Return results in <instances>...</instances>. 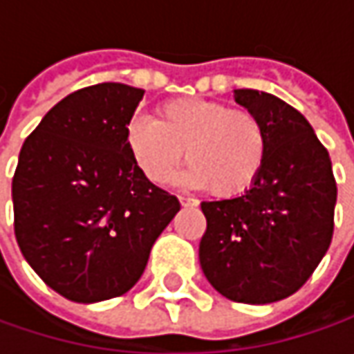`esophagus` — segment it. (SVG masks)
<instances>
[{
  "label": "esophagus",
  "instance_id": "1",
  "mask_svg": "<svg viewBox=\"0 0 354 354\" xmlns=\"http://www.w3.org/2000/svg\"><path fill=\"white\" fill-rule=\"evenodd\" d=\"M179 203L183 205V207H195L197 205V198H191V197H179Z\"/></svg>",
  "mask_w": 354,
  "mask_h": 354
}]
</instances>
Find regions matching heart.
Returning a JSON list of instances; mask_svg holds the SVG:
<instances>
[{"label":"heart","instance_id":"b5f03b06","mask_svg":"<svg viewBox=\"0 0 354 354\" xmlns=\"http://www.w3.org/2000/svg\"><path fill=\"white\" fill-rule=\"evenodd\" d=\"M157 120L133 118L126 128L129 156L156 185L173 177L183 159V183L216 197L246 193L268 159V131L250 110L205 98H173L159 104Z\"/></svg>","mask_w":354,"mask_h":354}]
</instances>
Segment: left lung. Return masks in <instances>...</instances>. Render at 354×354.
Instances as JSON below:
<instances>
[{
    "instance_id": "obj_1",
    "label": "left lung",
    "mask_w": 354,
    "mask_h": 354,
    "mask_svg": "<svg viewBox=\"0 0 354 354\" xmlns=\"http://www.w3.org/2000/svg\"><path fill=\"white\" fill-rule=\"evenodd\" d=\"M234 100L262 120L268 159L244 195L201 203L198 260L221 295L262 306L297 292L329 250L337 183L304 114L260 90H234Z\"/></svg>"
}]
</instances>
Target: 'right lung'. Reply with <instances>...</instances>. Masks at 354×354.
Returning a JSON list of instances; mask_svg holds the SVG:
<instances>
[{
	"label": "right lung",
	"mask_w": 354,
	"mask_h": 354,
	"mask_svg": "<svg viewBox=\"0 0 354 354\" xmlns=\"http://www.w3.org/2000/svg\"><path fill=\"white\" fill-rule=\"evenodd\" d=\"M143 92L120 82L76 90L21 147L11 183L17 244L39 278L76 304L129 292L181 209L126 145Z\"/></svg>",
	"instance_id": "obj_1"
}]
</instances>
